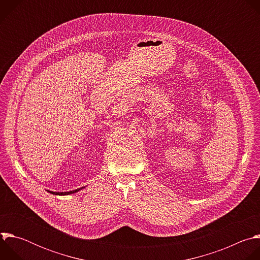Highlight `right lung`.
Returning <instances> with one entry per match:
<instances>
[{
	"label": "right lung",
	"mask_w": 260,
	"mask_h": 260,
	"mask_svg": "<svg viewBox=\"0 0 260 260\" xmlns=\"http://www.w3.org/2000/svg\"><path fill=\"white\" fill-rule=\"evenodd\" d=\"M79 189H76V190H72V191H68V192H53V191H50L51 193L53 194H59V196H66V194H71V193H74V192H77Z\"/></svg>",
	"instance_id": "add662e5"
}]
</instances>
